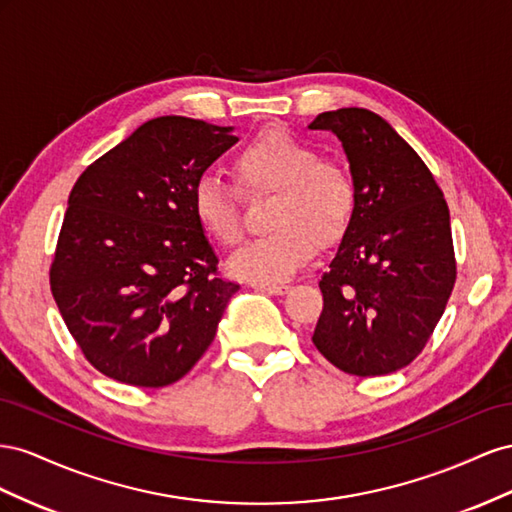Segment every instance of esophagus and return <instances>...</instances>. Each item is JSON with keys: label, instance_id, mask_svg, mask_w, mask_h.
I'll use <instances>...</instances> for the list:
<instances>
[{"label": "esophagus", "instance_id": "esophagus-1", "mask_svg": "<svg viewBox=\"0 0 512 512\" xmlns=\"http://www.w3.org/2000/svg\"><path fill=\"white\" fill-rule=\"evenodd\" d=\"M253 287L259 291H268V294H274V296H281L289 291V285L285 283H253Z\"/></svg>", "mask_w": 512, "mask_h": 512}]
</instances>
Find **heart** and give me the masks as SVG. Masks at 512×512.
I'll return each mask as SVG.
<instances>
[{
	"label": "heart",
	"instance_id": "1",
	"mask_svg": "<svg viewBox=\"0 0 512 512\" xmlns=\"http://www.w3.org/2000/svg\"><path fill=\"white\" fill-rule=\"evenodd\" d=\"M233 178L242 193H272L270 231L242 242L231 253V274L253 283H279L306 264L315 246L339 244L354 223L358 191L339 160L287 130L272 128L246 141L233 156ZM193 212L210 236L231 244L240 236V193L216 173H203L193 186Z\"/></svg>",
	"mask_w": 512,
	"mask_h": 512
}]
</instances>
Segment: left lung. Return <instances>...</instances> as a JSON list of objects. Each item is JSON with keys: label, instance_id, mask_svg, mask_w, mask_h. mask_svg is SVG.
Instances as JSON below:
<instances>
[{"label": "left lung", "instance_id": "8db88e82", "mask_svg": "<svg viewBox=\"0 0 512 512\" xmlns=\"http://www.w3.org/2000/svg\"><path fill=\"white\" fill-rule=\"evenodd\" d=\"M309 128L341 139L358 191L354 223L319 281L313 343L349 375H388L425 349L457 281L446 199L377 113L326 111Z\"/></svg>", "mask_w": 512, "mask_h": 512}]
</instances>
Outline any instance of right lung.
<instances>
[{"label":"right lung","instance_id":"obj_1","mask_svg":"<svg viewBox=\"0 0 512 512\" xmlns=\"http://www.w3.org/2000/svg\"><path fill=\"white\" fill-rule=\"evenodd\" d=\"M163 115L87 167L49 270L53 298L85 360L115 382H178L214 341L238 283L193 212V186L238 137Z\"/></svg>","mask_w":512,"mask_h":512}]
</instances>
